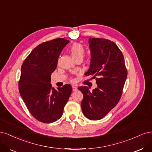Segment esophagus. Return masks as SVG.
Instances as JSON below:
<instances>
[{"mask_svg": "<svg viewBox=\"0 0 152 152\" xmlns=\"http://www.w3.org/2000/svg\"><path fill=\"white\" fill-rule=\"evenodd\" d=\"M72 90L73 91H77V88L76 87V86H72Z\"/></svg>", "mask_w": 152, "mask_h": 152, "instance_id": "esophagus-1", "label": "esophagus"}]
</instances>
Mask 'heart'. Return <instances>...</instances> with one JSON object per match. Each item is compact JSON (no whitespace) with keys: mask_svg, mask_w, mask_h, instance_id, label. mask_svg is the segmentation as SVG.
I'll return each mask as SVG.
<instances>
[{"mask_svg":"<svg viewBox=\"0 0 152 152\" xmlns=\"http://www.w3.org/2000/svg\"><path fill=\"white\" fill-rule=\"evenodd\" d=\"M84 48L80 43H75L71 48V53L73 59L82 58L84 56Z\"/></svg>","mask_w":152,"mask_h":152,"instance_id":"heart-1","label":"heart"}]
</instances>
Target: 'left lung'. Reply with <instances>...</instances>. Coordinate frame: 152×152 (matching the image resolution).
<instances>
[{
    "label": "left lung",
    "instance_id": "obj_1",
    "mask_svg": "<svg viewBox=\"0 0 152 152\" xmlns=\"http://www.w3.org/2000/svg\"><path fill=\"white\" fill-rule=\"evenodd\" d=\"M90 67L85 75L96 79V88L90 91L87 86L77 89L83 94L81 109L90 120L105 117L119 101L127 78L124 56L116 44L109 40L90 38Z\"/></svg>",
    "mask_w": 152,
    "mask_h": 152
}]
</instances>
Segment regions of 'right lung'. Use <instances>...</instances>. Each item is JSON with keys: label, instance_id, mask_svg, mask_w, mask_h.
I'll return each mask as SVG.
<instances>
[{"label": "right lung", "instance_id": "obj_1", "mask_svg": "<svg viewBox=\"0 0 152 152\" xmlns=\"http://www.w3.org/2000/svg\"><path fill=\"white\" fill-rule=\"evenodd\" d=\"M69 43L64 38L42 43L31 52L21 66L19 82L21 96L31 115L44 123L61 118L71 94V85L55 89L50 83L58 57Z\"/></svg>", "mask_w": 152, "mask_h": 152}]
</instances>
